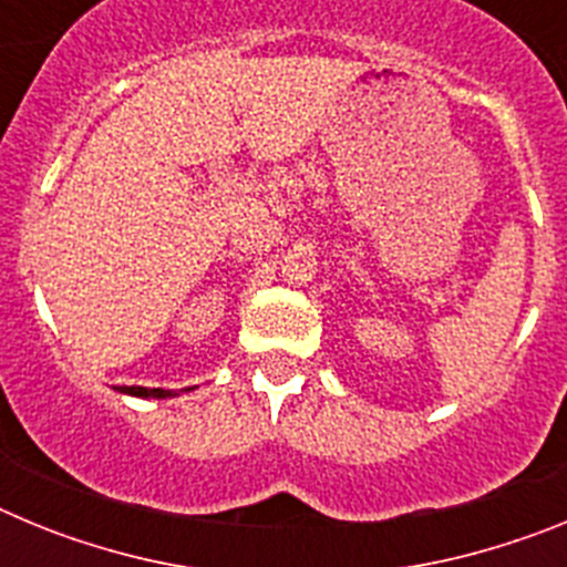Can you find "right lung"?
<instances>
[{"label": "right lung", "instance_id": "obj_1", "mask_svg": "<svg viewBox=\"0 0 567 567\" xmlns=\"http://www.w3.org/2000/svg\"><path fill=\"white\" fill-rule=\"evenodd\" d=\"M124 394H133V398H173V392H164V389H144V385H122Z\"/></svg>", "mask_w": 567, "mask_h": 567}]
</instances>
